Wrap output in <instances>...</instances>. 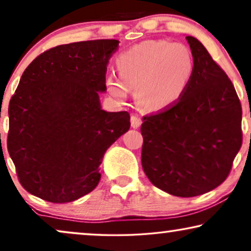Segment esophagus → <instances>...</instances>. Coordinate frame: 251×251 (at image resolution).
Returning <instances> with one entry per match:
<instances>
[{
    "label": "esophagus",
    "mask_w": 251,
    "mask_h": 251,
    "mask_svg": "<svg viewBox=\"0 0 251 251\" xmlns=\"http://www.w3.org/2000/svg\"><path fill=\"white\" fill-rule=\"evenodd\" d=\"M130 121H131V126L133 129H137L140 125H142V119L136 115H132L131 119H130Z\"/></svg>",
    "instance_id": "esophagus-1"
}]
</instances>
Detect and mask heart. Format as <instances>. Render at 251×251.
Wrapping results in <instances>:
<instances>
[{"mask_svg":"<svg viewBox=\"0 0 251 251\" xmlns=\"http://www.w3.org/2000/svg\"><path fill=\"white\" fill-rule=\"evenodd\" d=\"M119 75H106L108 94L126 100L136 88L137 100L146 111H161L180 99L194 72L191 50L181 43L149 40L135 44L116 58Z\"/></svg>","mask_w":251,"mask_h":251,"instance_id":"1","label":"heart"}]
</instances>
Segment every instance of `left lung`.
<instances>
[{"label": "left lung", "mask_w": 251, "mask_h": 251, "mask_svg": "<svg viewBox=\"0 0 251 251\" xmlns=\"http://www.w3.org/2000/svg\"><path fill=\"white\" fill-rule=\"evenodd\" d=\"M194 72L174 106L144 116L142 166L154 186L192 198L219 186L242 144V109L231 80L200 41L186 36Z\"/></svg>", "instance_id": "obj_1"}]
</instances>
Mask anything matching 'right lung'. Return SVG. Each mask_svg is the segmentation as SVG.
Returning <instances> with one entry per match:
<instances>
[{
  "label": "right lung",
  "instance_id": "add662e5",
  "mask_svg": "<svg viewBox=\"0 0 251 251\" xmlns=\"http://www.w3.org/2000/svg\"><path fill=\"white\" fill-rule=\"evenodd\" d=\"M118 40L54 47L20 77L9 104L8 151L30 194L65 203L90 193L109 146L130 128L128 112H106V71Z\"/></svg>",
  "mask_w": 251,
  "mask_h": 251
}]
</instances>
